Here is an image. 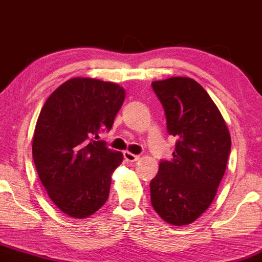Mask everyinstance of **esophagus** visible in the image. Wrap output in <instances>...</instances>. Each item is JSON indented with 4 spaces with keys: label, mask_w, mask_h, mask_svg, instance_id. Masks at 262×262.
<instances>
[{
    "label": "esophagus",
    "mask_w": 262,
    "mask_h": 262,
    "mask_svg": "<svg viewBox=\"0 0 262 262\" xmlns=\"http://www.w3.org/2000/svg\"><path fill=\"white\" fill-rule=\"evenodd\" d=\"M123 155H124L125 160L129 161V162H134V161L139 160V156L132 154V152H129V151H124V154H123Z\"/></svg>",
    "instance_id": "1"
}]
</instances>
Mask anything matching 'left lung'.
Listing matches in <instances>:
<instances>
[{"label":"left lung","instance_id":"obj_1","mask_svg":"<svg viewBox=\"0 0 262 262\" xmlns=\"http://www.w3.org/2000/svg\"><path fill=\"white\" fill-rule=\"evenodd\" d=\"M152 90L177 138L173 158L161 161L150 182L151 204L166 223L187 225L208 209L223 179L231 139L218 107L197 81L170 77Z\"/></svg>","mask_w":262,"mask_h":262}]
</instances>
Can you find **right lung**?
<instances>
[{"label": "right lung", "mask_w": 262, "mask_h": 262, "mask_svg": "<svg viewBox=\"0 0 262 262\" xmlns=\"http://www.w3.org/2000/svg\"><path fill=\"white\" fill-rule=\"evenodd\" d=\"M124 97L114 82L74 77L39 113L32 143L35 169L48 196L69 217L87 218L106 203L123 154L96 139L112 128Z\"/></svg>", "instance_id": "obj_1"}]
</instances>
